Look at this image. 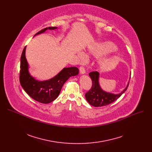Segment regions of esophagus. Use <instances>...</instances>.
Returning <instances> with one entry per match:
<instances>
[{"mask_svg":"<svg viewBox=\"0 0 152 152\" xmlns=\"http://www.w3.org/2000/svg\"><path fill=\"white\" fill-rule=\"evenodd\" d=\"M79 72H80V73L81 74H84V73H85V70L84 67L80 66V67H79Z\"/></svg>","mask_w":152,"mask_h":152,"instance_id":"esophagus-1","label":"esophagus"}]
</instances>
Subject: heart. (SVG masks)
Wrapping results in <instances>:
<instances>
[{
	"label": "heart",
	"mask_w": 152,
	"mask_h": 152,
	"mask_svg": "<svg viewBox=\"0 0 152 152\" xmlns=\"http://www.w3.org/2000/svg\"><path fill=\"white\" fill-rule=\"evenodd\" d=\"M115 49V48L113 43L110 41H107L100 43V44H99L95 46L90 48L88 49V52L90 54L93 55L94 56H100L102 54L114 50ZM78 56L81 60L83 59L84 58V55L83 53H79ZM109 62L110 61L108 59H104L101 61V64L103 66H107L109 64Z\"/></svg>",
	"instance_id": "obj_1"
}]
</instances>
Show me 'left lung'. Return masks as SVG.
<instances>
[{
  "label": "left lung",
  "mask_w": 152,
  "mask_h": 152,
  "mask_svg": "<svg viewBox=\"0 0 152 152\" xmlns=\"http://www.w3.org/2000/svg\"><path fill=\"white\" fill-rule=\"evenodd\" d=\"M92 80V86L90 90L85 94V98L87 102L95 107L103 106L110 104L117 100L127 90L129 83L126 88L120 94H114L103 91L99 84V73L92 72L89 73Z\"/></svg>",
  "instance_id": "1"
}]
</instances>
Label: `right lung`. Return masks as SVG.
<instances>
[{"label": "right lung", "instance_id": "1", "mask_svg": "<svg viewBox=\"0 0 152 152\" xmlns=\"http://www.w3.org/2000/svg\"><path fill=\"white\" fill-rule=\"evenodd\" d=\"M56 27H48L37 32L36 35L44 32L48 29H55ZM26 46L23 49L20 58V70L19 80L21 86L26 93L35 100L49 103L55 100L59 96L63 85L69 77L79 73V69L76 67L64 68L52 79L39 82L32 77L28 72V64L25 56Z\"/></svg>", "mask_w": 152, "mask_h": 152}]
</instances>
